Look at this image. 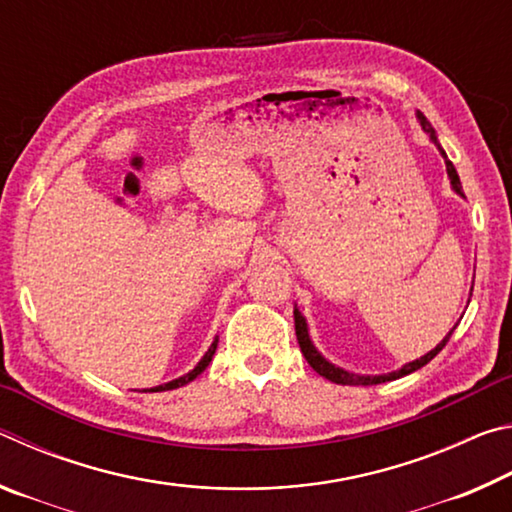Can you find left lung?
<instances>
[{"instance_id": "8db88e82", "label": "left lung", "mask_w": 512, "mask_h": 512, "mask_svg": "<svg viewBox=\"0 0 512 512\" xmlns=\"http://www.w3.org/2000/svg\"><path fill=\"white\" fill-rule=\"evenodd\" d=\"M415 117H418V124H420L422 131L429 135V140L438 146L440 155H443L445 167H447V176H449V183H452V189H454V192H456L458 196L465 198V194H463V185H461V178H458V173H456V169H454V164L449 162L447 153L443 151V146H440V142H438V135H436V131H433V126L429 124L427 117H424L420 110L415 112ZM470 296H472V293H470ZM467 305H470V300H467ZM293 318H296V336H298L300 350H302V354H305V359H307L309 366L314 368L320 377H325V379H329V381H334V384H343V386H372V384H384V381H393V379H400V377H404V375H411V372L420 370L422 366H427V363H429L433 357H436V354H438L440 350L445 348L447 341H449V336H452V332L456 329V325H454L452 329H449V334L445 336V339L436 345V348L429 350L427 354H422L420 359L404 363L402 368H397V370H393V372H384V375H354V372L345 370V368H341V366H336V363H332V361H327V359L323 357V354H320V352L316 350V345H314V341H311V336H309L307 318L300 314L298 305L293 307ZM461 318H463V316H461Z\"/></svg>"}]
</instances>
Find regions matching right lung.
Returning a JSON list of instances; mask_svg holds the SVG:
<instances>
[{
    "instance_id": "obj_1",
    "label": "right lung",
    "mask_w": 512,
    "mask_h": 512,
    "mask_svg": "<svg viewBox=\"0 0 512 512\" xmlns=\"http://www.w3.org/2000/svg\"><path fill=\"white\" fill-rule=\"evenodd\" d=\"M216 345H219V336H214V341H212V345L210 348H207V352L203 354V359L196 363V366L187 372V375H183V377H178V379H171V381H167V384H160V386H155V388H151L149 393H160V391H173V388H180V386H185V384H189V381H194L198 375H201V372L210 366V361H212V357H214V352H216Z\"/></svg>"
}]
</instances>
